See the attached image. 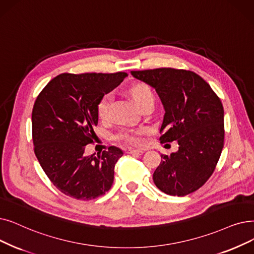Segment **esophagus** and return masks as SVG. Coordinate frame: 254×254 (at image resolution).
Returning <instances> with one entry per match:
<instances>
[{"label":"esophagus","mask_w":254,"mask_h":254,"mask_svg":"<svg viewBox=\"0 0 254 254\" xmlns=\"http://www.w3.org/2000/svg\"><path fill=\"white\" fill-rule=\"evenodd\" d=\"M127 151H128V153H131V154H142L143 153V150H141V149H128Z\"/></svg>","instance_id":"esophagus-1"}]
</instances>
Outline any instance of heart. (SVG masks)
Listing matches in <instances>:
<instances>
[{"instance_id":"heart-1","label":"heart","mask_w":254,"mask_h":254,"mask_svg":"<svg viewBox=\"0 0 254 254\" xmlns=\"http://www.w3.org/2000/svg\"><path fill=\"white\" fill-rule=\"evenodd\" d=\"M127 93L133 98V101L136 105L142 110L147 105L154 103V93L150 86L145 83H136L131 85L128 89ZM110 104H111V94L105 93L101 96L100 100L96 105V114L97 117L102 121H105L109 118V110ZM146 127H139V128H124L121 129L117 134V140L126 143L127 145L131 146H139L143 142V134L146 133Z\"/></svg>"}]
</instances>
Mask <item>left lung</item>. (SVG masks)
<instances>
[{"instance_id": "8db88e82", "label": "left lung", "mask_w": 254, "mask_h": 254, "mask_svg": "<svg viewBox=\"0 0 254 254\" xmlns=\"http://www.w3.org/2000/svg\"><path fill=\"white\" fill-rule=\"evenodd\" d=\"M153 87L165 109L162 143L178 141L179 150L161 154L152 180L168 195L185 196L202 187L216 169L224 145V110L219 96L194 71L161 67L133 70Z\"/></svg>"}]
</instances>
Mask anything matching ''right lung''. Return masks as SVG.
I'll return each instance as SVG.
<instances>
[{"mask_svg":"<svg viewBox=\"0 0 254 254\" xmlns=\"http://www.w3.org/2000/svg\"><path fill=\"white\" fill-rule=\"evenodd\" d=\"M127 75L64 72L51 80L38 94L32 111V138L41 168L56 188L78 200H91L112 187L114 167L123 156L110 146L95 156H85L93 143L101 96Z\"/></svg>","mask_w":254,"mask_h":254,"instance_id":"right-lung-1","label":"right lung"}]
</instances>
